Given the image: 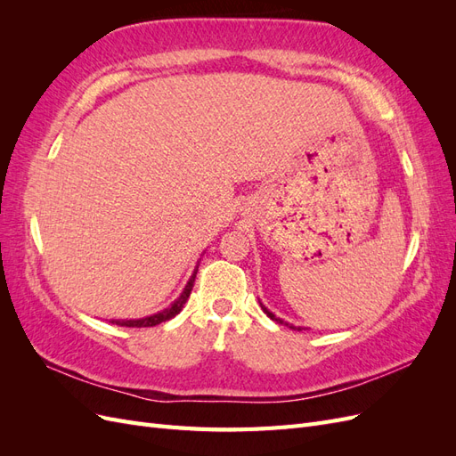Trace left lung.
<instances>
[{"label": "left lung", "instance_id": "left-lung-1", "mask_svg": "<svg viewBox=\"0 0 456 456\" xmlns=\"http://www.w3.org/2000/svg\"><path fill=\"white\" fill-rule=\"evenodd\" d=\"M260 306H262V305H260ZM262 310H265V314H266V315L270 317V320H273V322H278V323H283V322L280 320V317H275V315H273V314H272V312H270V310H268L266 306H262ZM285 325H289V323H285ZM289 327H291V329H297L295 325H289ZM298 330H300V327H298Z\"/></svg>", "mask_w": 456, "mask_h": 456}]
</instances>
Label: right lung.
I'll use <instances>...</instances> for the list:
<instances>
[{
    "label": "right lung",
    "mask_w": 456,
    "mask_h": 456,
    "mask_svg": "<svg viewBox=\"0 0 456 456\" xmlns=\"http://www.w3.org/2000/svg\"><path fill=\"white\" fill-rule=\"evenodd\" d=\"M196 273H198V266L194 270V273H191V278L188 280L184 291L181 293V297H178L173 305L169 308H165L163 312H158L154 315H148V317H142V320H112V323L116 325H121V327H154V325H159L163 322L171 320V317H175L176 314H181V310L184 308L186 300L191 293V287H194V281H196Z\"/></svg>",
    "instance_id": "right-lung-1"
}]
</instances>
